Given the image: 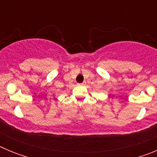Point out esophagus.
I'll return each mask as SVG.
<instances>
[{
	"label": "esophagus",
	"mask_w": 157,
	"mask_h": 157,
	"mask_svg": "<svg viewBox=\"0 0 157 157\" xmlns=\"http://www.w3.org/2000/svg\"><path fill=\"white\" fill-rule=\"evenodd\" d=\"M86 82H82V83H80V84H78V85H81V86H83V85H85Z\"/></svg>",
	"instance_id": "34e87169"
}]
</instances>
